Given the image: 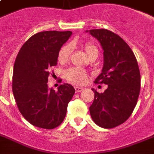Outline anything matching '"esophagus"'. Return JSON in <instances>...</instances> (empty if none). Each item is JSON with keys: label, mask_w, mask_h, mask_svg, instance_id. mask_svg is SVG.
I'll return each instance as SVG.
<instances>
[{"label": "esophagus", "mask_w": 154, "mask_h": 154, "mask_svg": "<svg viewBox=\"0 0 154 154\" xmlns=\"http://www.w3.org/2000/svg\"><path fill=\"white\" fill-rule=\"evenodd\" d=\"M74 89H75V91H76V93L81 92V91H82V90H83V89H82V87H78V86H75Z\"/></svg>", "instance_id": "obj_1"}]
</instances>
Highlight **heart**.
Here are the masks:
<instances>
[{
	"label": "heart",
	"instance_id": "heart-1",
	"mask_svg": "<svg viewBox=\"0 0 154 154\" xmlns=\"http://www.w3.org/2000/svg\"><path fill=\"white\" fill-rule=\"evenodd\" d=\"M84 49L89 57L97 56L98 51L95 46L90 43H86L84 45ZM72 51V45L70 43L65 44L62 47L58 53V61L60 63H64L69 59V56ZM64 76L69 82L73 84L82 85L84 84L87 80V73L85 70L80 68H70L64 72Z\"/></svg>",
	"mask_w": 154,
	"mask_h": 154
}]
</instances>
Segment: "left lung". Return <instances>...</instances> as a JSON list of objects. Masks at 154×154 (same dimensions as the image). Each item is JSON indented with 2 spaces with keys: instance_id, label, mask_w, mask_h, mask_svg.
I'll list each match as a JSON object with an SVG mask.
<instances>
[{
  "instance_id": "obj_1",
  "label": "left lung",
  "mask_w": 154,
  "mask_h": 154,
  "mask_svg": "<svg viewBox=\"0 0 154 154\" xmlns=\"http://www.w3.org/2000/svg\"><path fill=\"white\" fill-rule=\"evenodd\" d=\"M89 32L103 49V69L94 83L108 85L100 94L92 89L94 99L90 116L101 128H112L126 121L137 105L140 89L139 67L132 49L119 35L106 29Z\"/></svg>"
}]
</instances>
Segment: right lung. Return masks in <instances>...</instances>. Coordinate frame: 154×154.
I'll list each match as a JSON object with an SVG mask.
<instances>
[{
	"instance_id": "add662e5",
	"label": "right lung",
	"mask_w": 154,
	"mask_h": 154,
	"mask_svg": "<svg viewBox=\"0 0 154 154\" xmlns=\"http://www.w3.org/2000/svg\"><path fill=\"white\" fill-rule=\"evenodd\" d=\"M71 31H42L32 35L20 49L14 66L13 94L18 110L30 124L53 129L65 118L74 94L72 85L64 83L56 91L48 89L49 69L57 64L62 45Z\"/></svg>"
}]
</instances>
